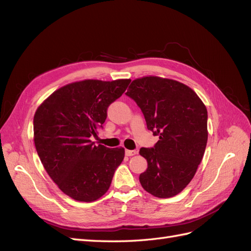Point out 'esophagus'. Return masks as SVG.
<instances>
[{"label": "esophagus", "instance_id": "esophagus-1", "mask_svg": "<svg viewBox=\"0 0 251 251\" xmlns=\"http://www.w3.org/2000/svg\"><path fill=\"white\" fill-rule=\"evenodd\" d=\"M137 154V151H135V150H126V156H128V157H131V156H134V155H136Z\"/></svg>", "mask_w": 251, "mask_h": 251}]
</instances>
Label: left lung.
Here are the masks:
<instances>
[{"instance_id": "obj_1", "label": "left lung", "mask_w": 251, "mask_h": 251, "mask_svg": "<svg viewBox=\"0 0 251 251\" xmlns=\"http://www.w3.org/2000/svg\"><path fill=\"white\" fill-rule=\"evenodd\" d=\"M141 109L147 126L159 140L141 148L148 169L142 187L158 198H171L192 181L207 143V110L195 91L182 82L146 76L131 82L126 93Z\"/></svg>"}]
</instances>
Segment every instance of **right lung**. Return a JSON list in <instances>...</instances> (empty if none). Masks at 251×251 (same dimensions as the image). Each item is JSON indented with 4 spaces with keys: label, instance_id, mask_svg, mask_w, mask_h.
Returning <instances> with one entry per match:
<instances>
[{
    "label": "right lung",
    "instance_id": "1",
    "mask_svg": "<svg viewBox=\"0 0 251 251\" xmlns=\"http://www.w3.org/2000/svg\"><path fill=\"white\" fill-rule=\"evenodd\" d=\"M130 79H86L53 92L33 118L34 144L41 161L60 191L92 202L109 189L125 149L91 141L102 127L109 105L124 94Z\"/></svg>",
    "mask_w": 251,
    "mask_h": 251
}]
</instances>
